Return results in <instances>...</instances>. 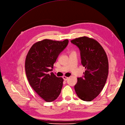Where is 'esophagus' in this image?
I'll return each mask as SVG.
<instances>
[{"label":"esophagus","mask_w":125,"mask_h":125,"mask_svg":"<svg viewBox=\"0 0 125 125\" xmlns=\"http://www.w3.org/2000/svg\"><path fill=\"white\" fill-rule=\"evenodd\" d=\"M62 78L64 79V81H67V80H68V77H67L66 76H63L62 77Z\"/></svg>","instance_id":"1"}]
</instances>
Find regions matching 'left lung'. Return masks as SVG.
<instances>
[{
    "label": "left lung",
    "instance_id": "1",
    "mask_svg": "<svg viewBox=\"0 0 125 125\" xmlns=\"http://www.w3.org/2000/svg\"><path fill=\"white\" fill-rule=\"evenodd\" d=\"M71 42L81 51L82 65L85 68L83 78H77L74 89L78 97L90 102L103 89L108 77V59L104 48L95 39L87 36L74 39Z\"/></svg>",
    "mask_w": 125,
    "mask_h": 125
}]
</instances>
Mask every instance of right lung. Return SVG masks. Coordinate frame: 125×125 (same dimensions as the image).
Returning <instances> with one entry per match:
<instances>
[{
	"label": "right lung",
	"instance_id": "right-lung-1",
	"mask_svg": "<svg viewBox=\"0 0 125 125\" xmlns=\"http://www.w3.org/2000/svg\"><path fill=\"white\" fill-rule=\"evenodd\" d=\"M68 39L55 41L45 39L31 47L25 61L26 75L31 87L38 95L47 102H52L61 93L63 79L57 77L53 72L59 54L68 45Z\"/></svg>",
	"mask_w": 125,
	"mask_h": 125
}]
</instances>
